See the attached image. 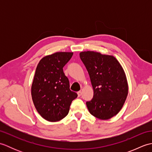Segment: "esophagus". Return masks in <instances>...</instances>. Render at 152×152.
I'll list each match as a JSON object with an SVG mask.
<instances>
[{"label": "esophagus", "mask_w": 152, "mask_h": 152, "mask_svg": "<svg viewBox=\"0 0 152 152\" xmlns=\"http://www.w3.org/2000/svg\"><path fill=\"white\" fill-rule=\"evenodd\" d=\"M78 96H81V95H82V91H78Z\"/></svg>", "instance_id": "34e87169"}]
</instances>
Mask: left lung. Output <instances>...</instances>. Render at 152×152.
<instances>
[{"label":"left lung","instance_id":"left-lung-1","mask_svg":"<svg viewBox=\"0 0 152 152\" xmlns=\"http://www.w3.org/2000/svg\"><path fill=\"white\" fill-rule=\"evenodd\" d=\"M80 57L89 73L93 98L86 102L90 114L100 119H109L120 111L128 95L125 73L112 56L87 51Z\"/></svg>","mask_w":152,"mask_h":152}]
</instances>
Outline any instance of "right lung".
<instances>
[{
    "instance_id": "right-lung-1",
    "label": "right lung",
    "mask_w": 152,
    "mask_h": 152,
    "mask_svg": "<svg viewBox=\"0 0 152 152\" xmlns=\"http://www.w3.org/2000/svg\"><path fill=\"white\" fill-rule=\"evenodd\" d=\"M72 52H56L42 59L38 64L31 87L37 110L44 119L54 122L69 114L70 106L78 95L70 90L69 81L63 68Z\"/></svg>"
}]
</instances>
